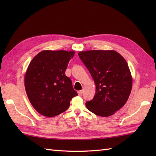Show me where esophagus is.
Here are the masks:
<instances>
[{
  "label": "esophagus",
  "instance_id": "34e87169",
  "mask_svg": "<svg viewBox=\"0 0 156 156\" xmlns=\"http://www.w3.org/2000/svg\"><path fill=\"white\" fill-rule=\"evenodd\" d=\"M77 93H78V95L79 96H81L83 95V90H79V91L77 92Z\"/></svg>",
  "mask_w": 156,
  "mask_h": 156
}]
</instances>
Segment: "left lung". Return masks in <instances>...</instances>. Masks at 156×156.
<instances>
[{
	"label": "left lung",
	"mask_w": 156,
	"mask_h": 156,
	"mask_svg": "<svg viewBox=\"0 0 156 156\" xmlns=\"http://www.w3.org/2000/svg\"><path fill=\"white\" fill-rule=\"evenodd\" d=\"M96 84V94L86 102L88 109L109 116L123 107L132 88V77L126 60L115 51L92 50L78 53Z\"/></svg>",
	"instance_id": "left-lung-1"
}]
</instances>
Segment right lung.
Wrapping results in <instances>:
<instances>
[{
  "label": "right lung",
  "mask_w": 156,
  "mask_h": 156,
  "mask_svg": "<svg viewBox=\"0 0 156 156\" xmlns=\"http://www.w3.org/2000/svg\"><path fill=\"white\" fill-rule=\"evenodd\" d=\"M74 51L45 50L35 56L25 76L29 100L41 115L53 117L66 111L77 96L71 79L65 74Z\"/></svg>",
  "instance_id": "add662e5"
}]
</instances>
